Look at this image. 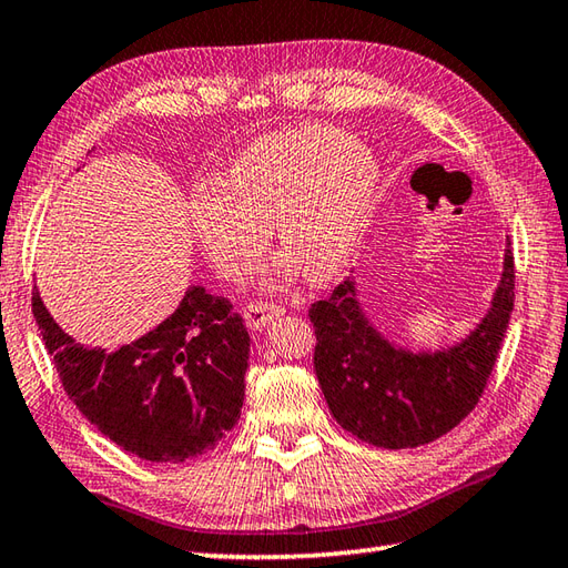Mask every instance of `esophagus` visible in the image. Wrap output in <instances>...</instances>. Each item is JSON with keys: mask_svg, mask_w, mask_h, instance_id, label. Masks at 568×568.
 Returning a JSON list of instances; mask_svg holds the SVG:
<instances>
[{"mask_svg": "<svg viewBox=\"0 0 568 568\" xmlns=\"http://www.w3.org/2000/svg\"><path fill=\"white\" fill-rule=\"evenodd\" d=\"M285 313L283 305H273V303H248L246 310H243V317H246V325L251 329H263L265 325H271L273 320H277Z\"/></svg>", "mask_w": 568, "mask_h": 568, "instance_id": "34e87169", "label": "esophagus"}]
</instances>
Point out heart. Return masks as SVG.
<instances>
[{"instance_id": "obj_1", "label": "heart", "mask_w": 568, "mask_h": 568, "mask_svg": "<svg viewBox=\"0 0 568 568\" xmlns=\"http://www.w3.org/2000/svg\"><path fill=\"white\" fill-rule=\"evenodd\" d=\"M379 196V164L349 132L300 125L268 132L229 164L224 184L204 182L186 202L194 239L211 265L241 281L271 243V224L310 281H329L352 261Z\"/></svg>"}]
</instances>
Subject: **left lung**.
Here are the masks:
<instances>
[{
  "instance_id": "8db88e82",
  "label": "left lung",
  "mask_w": 568,
  "mask_h": 568,
  "mask_svg": "<svg viewBox=\"0 0 568 568\" xmlns=\"http://www.w3.org/2000/svg\"><path fill=\"white\" fill-rule=\"evenodd\" d=\"M515 307V255L507 243L490 313L458 347L414 354L388 344L344 281L310 307L315 372L337 424L376 448L402 450L446 436L480 402Z\"/></svg>"
}]
</instances>
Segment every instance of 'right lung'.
<instances>
[{
    "instance_id": "1",
    "label": "right lung",
    "mask_w": 568,
    "mask_h": 568,
    "mask_svg": "<svg viewBox=\"0 0 568 568\" xmlns=\"http://www.w3.org/2000/svg\"><path fill=\"white\" fill-rule=\"evenodd\" d=\"M31 313L63 392L122 450L184 463L214 450L239 420L251 337L226 297L192 287L160 327L115 352L65 335L37 287Z\"/></svg>"
}]
</instances>
